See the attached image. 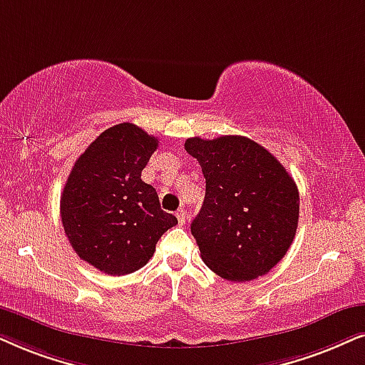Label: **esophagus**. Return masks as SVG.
<instances>
[{
	"instance_id": "esophagus-1",
	"label": "esophagus",
	"mask_w": 365,
	"mask_h": 365,
	"mask_svg": "<svg viewBox=\"0 0 365 365\" xmlns=\"http://www.w3.org/2000/svg\"><path fill=\"white\" fill-rule=\"evenodd\" d=\"M177 219H178V224H180V225H183V224H185V219H187V215H185V210H183V209L177 210Z\"/></svg>"
}]
</instances>
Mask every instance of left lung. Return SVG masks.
I'll return each instance as SVG.
<instances>
[{
	"mask_svg": "<svg viewBox=\"0 0 365 365\" xmlns=\"http://www.w3.org/2000/svg\"><path fill=\"white\" fill-rule=\"evenodd\" d=\"M185 150L205 177L204 205L190 225L202 259L236 283L269 273L297 234L299 195L292 175L246 136L188 138Z\"/></svg>",
	"mask_w": 365,
	"mask_h": 365,
	"instance_id": "left-lung-1",
	"label": "left lung"
}]
</instances>
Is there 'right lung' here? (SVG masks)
<instances>
[{"label": "right lung", "mask_w": 365, "mask_h": 365, "mask_svg": "<svg viewBox=\"0 0 365 365\" xmlns=\"http://www.w3.org/2000/svg\"><path fill=\"white\" fill-rule=\"evenodd\" d=\"M158 140L133 123L106 129L68 175L60 217L73 251L110 276L129 274L151 259L177 217L161 210L158 193L141 180Z\"/></svg>", "instance_id": "add662e5"}]
</instances>
